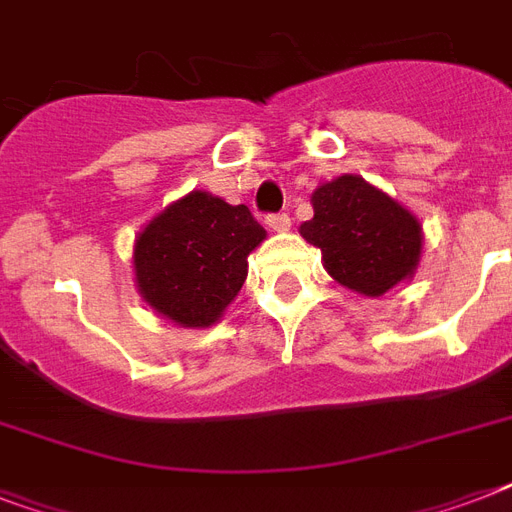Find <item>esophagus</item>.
Instances as JSON below:
<instances>
[{
    "label": "esophagus",
    "mask_w": 512,
    "mask_h": 512,
    "mask_svg": "<svg viewBox=\"0 0 512 512\" xmlns=\"http://www.w3.org/2000/svg\"><path fill=\"white\" fill-rule=\"evenodd\" d=\"M265 223H268V228L271 231H289V225H292V220H289L287 212H276V215H268L265 217Z\"/></svg>",
    "instance_id": "obj_1"
}]
</instances>
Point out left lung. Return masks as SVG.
Listing matches in <instances>:
<instances>
[{
  "label": "left lung",
  "instance_id": "left-lung-1",
  "mask_svg": "<svg viewBox=\"0 0 512 512\" xmlns=\"http://www.w3.org/2000/svg\"><path fill=\"white\" fill-rule=\"evenodd\" d=\"M313 217L300 225L321 249L329 276L358 295L380 297L412 279L420 265L422 225L361 175H340L311 196Z\"/></svg>",
  "mask_w": 512,
  "mask_h": 512
}]
</instances>
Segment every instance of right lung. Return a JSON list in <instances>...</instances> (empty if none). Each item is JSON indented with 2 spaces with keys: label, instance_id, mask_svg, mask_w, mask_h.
I'll return each instance as SVG.
<instances>
[{
  "label": "right lung",
  "instance_id": "right-lung-1",
  "mask_svg": "<svg viewBox=\"0 0 512 512\" xmlns=\"http://www.w3.org/2000/svg\"><path fill=\"white\" fill-rule=\"evenodd\" d=\"M265 228L244 204L191 191L135 239L140 297L180 327H212L247 279V257Z\"/></svg>",
  "mask_w": 512,
  "mask_h": 512
}]
</instances>
